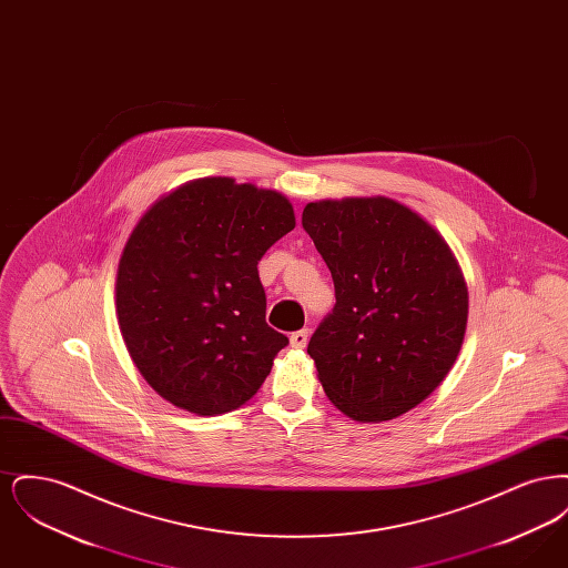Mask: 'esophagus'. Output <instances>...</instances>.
Returning a JSON list of instances; mask_svg holds the SVG:
<instances>
[{"label":"esophagus","instance_id":"obj_1","mask_svg":"<svg viewBox=\"0 0 568 568\" xmlns=\"http://www.w3.org/2000/svg\"><path fill=\"white\" fill-rule=\"evenodd\" d=\"M290 343H292V347H296V349H304L306 343H308V329L304 327V329L294 332V334L290 336Z\"/></svg>","mask_w":568,"mask_h":568}]
</instances>
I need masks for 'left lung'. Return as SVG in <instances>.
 Listing matches in <instances>:
<instances>
[{"mask_svg":"<svg viewBox=\"0 0 568 568\" xmlns=\"http://www.w3.org/2000/svg\"><path fill=\"white\" fill-rule=\"evenodd\" d=\"M302 227L334 281L336 304L308 343L327 398L357 422L426 400L452 371L468 320L452 248L389 197L311 202Z\"/></svg>","mask_w":568,"mask_h":568,"instance_id":"8db88e82","label":"left lung"}]
</instances>
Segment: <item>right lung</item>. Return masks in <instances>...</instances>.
I'll use <instances>...</instances> for the list:
<instances>
[{
  "instance_id": "obj_1",
  "label": "right lung",
  "mask_w": 568,
  "mask_h": 568,
  "mask_svg": "<svg viewBox=\"0 0 568 568\" xmlns=\"http://www.w3.org/2000/svg\"><path fill=\"white\" fill-rule=\"evenodd\" d=\"M296 227L290 200L200 179L135 225L116 274V315L140 375L197 415L244 405L290 338L266 324L257 264Z\"/></svg>"
}]
</instances>
